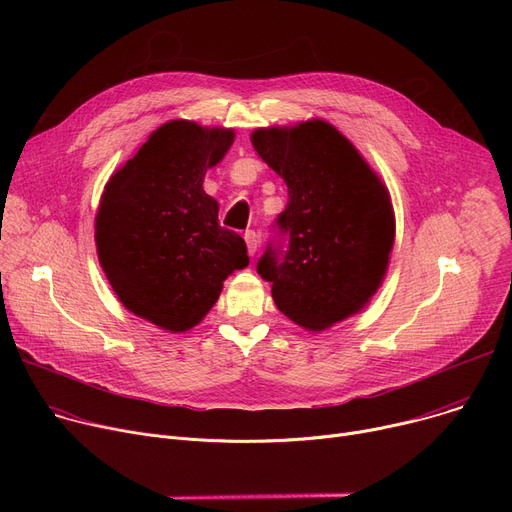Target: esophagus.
<instances>
[{
	"instance_id": "obj_1",
	"label": "esophagus",
	"mask_w": 512,
	"mask_h": 512,
	"mask_svg": "<svg viewBox=\"0 0 512 512\" xmlns=\"http://www.w3.org/2000/svg\"><path fill=\"white\" fill-rule=\"evenodd\" d=\"M245 243H247L249 255H255L257 249H259V235H257L255 231H247V233H245Z\"/></svg>"
}]
</instances>
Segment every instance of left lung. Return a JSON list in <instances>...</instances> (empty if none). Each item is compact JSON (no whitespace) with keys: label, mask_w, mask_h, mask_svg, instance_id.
Listing matches in <instances>:
<instances>
[{"label":"left lung","mask_w":512,"mask_h":512,"mask_svg":"<svg viewBox=\"0 0 512 512\" xmlns=\"http://www.w3.org/2000/svg\"><path fill=\"white\" fill-rule=\"evenodd\" d=\"M287 184L275 237L257 261L281 314L320 332L358 312L379 289L395 239L387 188L326 121L251 135Z\"/></svg>","instance_id":"left-lung-1"}]
</instances>
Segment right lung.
Listing matches in <instances>:
<instances>
[{"mask_svg":"<svg viewBox=\"0 0 512 512\" xmlns=\"http://www.w3.org/2000/svg\"><path fill=\"white\" fill-rule=\"evenodd\" d=\"M233 137V129L164 123L101 196V267L123 306L164 330L196 326L223 281L249 265L243 237L218 225V204L202 188Z\"/></svg>","mask_w":512,"mask_h":512,"instance_id":"right-lung-1","label":"right lung"}]
</instances>
